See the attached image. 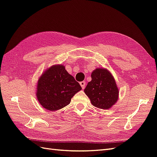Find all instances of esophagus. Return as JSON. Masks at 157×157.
Masks as SVG:
<instances>
[{"label": "esophagus", "mask_w": 157, "mask_h": 157, "mask_svg": "<svg viewBox=\"0 0 157 157\" xmlns=\"http://www.w3.org/2000/svg\"><path fill=\"white\" fill-rule=\"evenodd\" d=\"M80 85H81L82 89H84L85 88V86H86V82H85V81H82V82H80Z\"/></svg>", "instance_id": "esophagus-1"}]
</instances>
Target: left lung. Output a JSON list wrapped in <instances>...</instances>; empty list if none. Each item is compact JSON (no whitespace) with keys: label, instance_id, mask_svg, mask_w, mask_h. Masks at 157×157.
Instances as JSON below:
<instances>
[{"label":"left lung","instance_id":"1","mask_svg":"<svg viewBox=\"0 0 157 157\" xmlns=\"http://www.w3.org/2000/svg\"><path fill=\"white\" fill-rule=\"evenodd\" d=\"M91 78L84 91L92 105L102 109H110L117 102L119 93L113 75L105 68H98L92 72Z\"/></svg>","mask_w":157,"mask_h":157}]
</instances>
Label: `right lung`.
<instances>
[{
    "label": "right lung",
    "instance_id": "1",
    "mask_svg": "<svg viewBox=\"0 0 157 157\" xmlns=\"http://www.w3.org/2000/svg\"><path fill=\"white\" fill-rule=\"evenodd\" d=\"M36 97L43 107L51 111L70 104L71 98L82 89L63 64L53 65L44 71L37 84Z\"/></svg>",
    "mask_w": 157,
    "mask_h": 157
}]
</instances>
